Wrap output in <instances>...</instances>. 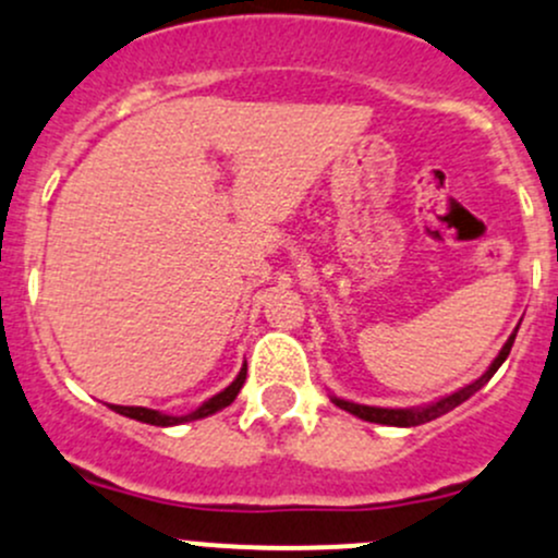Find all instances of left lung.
<instances>
[{"mask_svg": "<svg viewBox=\"0 0 558 558\" xmlns=\"http://www.w3.org/2000/svg\"><path fill=\"white\" fill-rule=\"evenodd\" d=\"M519 331V329H515ZM515 331L508 337V342L502 345V351H499V356L494 359L492 367L486 369V373L481 375V378L475 380V384L459 388V391L448 393V397L437 399V402L432 404H424V408H369V404H356V402H345V399L340 397H331V402L337 404V408L348 410V413H353L356 418H364L369 421V424H386V426H418V424H426V421H435L440 418V415L451 413L453 408H459L461 402H466V399L472 397L475 391H481L483 386L488 384V380L494 378V373H497L499 367H502V362L508 359L510 348H513V340H515Z\"/></svg>", "mask_w": 558, "mask_h": 558, "instance_id": "8db88e82", "label": "left lung"}]
</instances>
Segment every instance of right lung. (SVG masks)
Listing matches in <instances>:
<instances>
[{
  "label": "right lung",
  "mask_w": 558,
  "mask_h": 558,
  "mask_svg": "<svg viewBox=\"0 0 558 558\" xmlns=\"http://www.w3.org/2000/svg\"><path fill=\"white\" fill-rule=\"evenodd\" d=\"M245 373H247V367L243 364V369H240V375L232 380V384L223 388L221 393H216V397L207 399V402H202L199 408H196L194 413H189V415H167V413H159V410L123 408V404H112V410H116V413H121V415H126V418L143 421V424H150V426H178V424H185V421L207 418V415L218 413V410H223L227 404L234 402V397H238L240 388H243V384H245Z\"/></svg>",
  "instance_id": "right-lung-1"
}]
</instances>
